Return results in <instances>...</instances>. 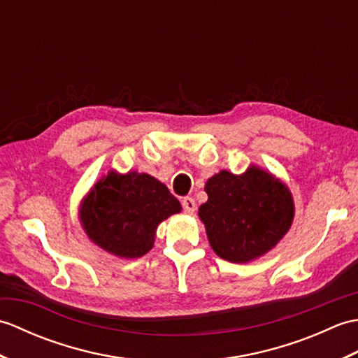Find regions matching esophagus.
<instances>
[{"instance_id": "obj_1", "label": "esophagus", "mask_w": 358, "mask_h": 358, "mask_svg": "<svg viewBox=\"0 0 358 358\" xmlns=\"http://www.w3.org/2000/svg\"><path fill=\"white\" fill-rule=\"evenodd\" d=\"M183 209L185 212H187V214H194V212L196 210V204H195V200L191 199V196H186V199H183Z\"/></svg>"}]
</instances>
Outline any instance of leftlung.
I'll list each match as a JSON object with an SVG mask.
<instances>
[{
	"label": "left lung",
	"mask_w": 358,
	"mask_h": 358,
	"mask_svg": "<svg viewBox=\"0 0 358 358\" xmlns=\"http://www.w3.org/2000/svg\"><path fill=\"white\" fill-rule=\"evenodd\" d=\"M208 201L199 209L214 252L231 263H249L275 248L295 215L289 187L269 171L250 164L235 175L220 171L206 181Z\"/></svg>",
	"instance_id": "8db88e82"
}]
</instances>
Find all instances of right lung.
Returning a JSON list of instances; mask_svg holds the SVG:
<instances>
[{"instance_id": "right-lung-1", "label": "right lung", "mask_w": 358, "mask_h": 358, "mask_svg": "<svg viewBox=\"0 0 358 358\" xmlns=\"http://www.w3.org/2000/svg\"><path fill=\"white\" fill-rule=\"evenodd\" d=\"M181 204L149 173L110 169L81 200L78 218L89 240L120 258H140L154 248L157 227Z\"/></svg>"}]
</instances>
